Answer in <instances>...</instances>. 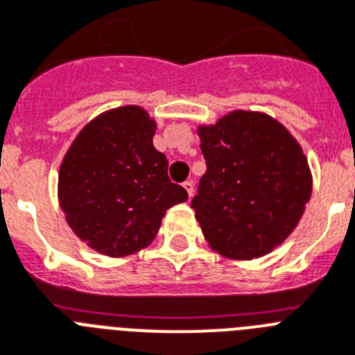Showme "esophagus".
<instances>
[{"instance_id":"esophagus-1","label":"esophagus","mask_w":355,"mask_h":355,"mask_svg":"<svg viewBox=\"0 0 355 355\" xmlns=\"http://www.w3.org/2000/svg\"><path fill=\"white\" fill-rule=\"evenodd\" d=\"M183 189H185V191H187L189 198H192V194H194V181L187 180L185 183H183Z\"/></svg>"}]
</instances>
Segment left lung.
I'll list each match as a JSON object with an SVG mask.
<instances>
[{
  "instance_id": "obj_1",
  "label": "left lung",
  "mask_w": 355,
  "mask_h": 355,
  "mask_svg": "<svg viewBox=\"0 0 355 355\" xmlns=\"http://www.w3.org/2000/svg\"><path fill=\"white\" fill-rule=\"evenodd\" d=\"M201 175L191 207L214 251L251 260L284 242L311 194V175L291 133L263 113L232 112L201 126Z\"/></svg>"
}]
</instances>
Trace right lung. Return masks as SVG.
Listing matches in <instances>:
<instances>
[{
  "label": "right lung",
  "instance_id": "obj_1",
  "mask_svg": "<svg viewBox=\"0 0 355 355\" xmlns=\"http://www.w3.org/2000/svg\"><path fill=\"white\" fill-rule=\"evenodd\" d=\"M155 123L139 106L102 113L78 133L58 175L62 211L76 236L107 257L152 243L166 209L189 194L154 148Z\"/></svg>",
  "mask_w": 355,
  "mask_h": 355
}]
</instances>
